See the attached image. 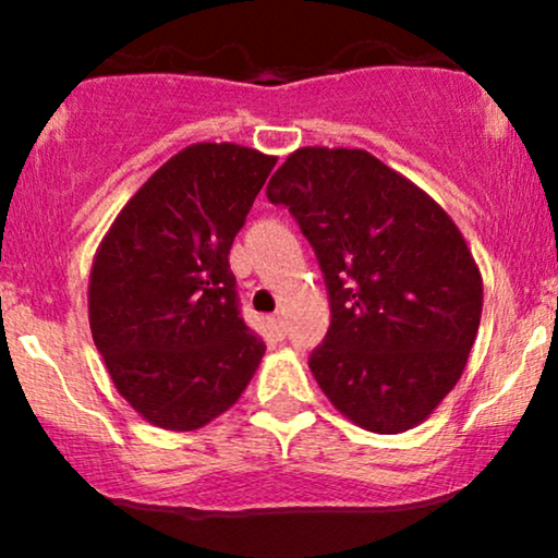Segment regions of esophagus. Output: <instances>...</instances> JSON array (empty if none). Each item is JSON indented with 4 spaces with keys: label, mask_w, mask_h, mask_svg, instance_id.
<instances>
[{
    "label": "esophagus",
    "mask_w": 558,
    "mask_h": 558,
    "mask_svg": "<svg viewBox=\"0 0 558 558\" xmlns=\"http://www.w3.org/2000/svg\"><path fill=\"white\" fill-rule=\"evenodd\" d=\"M270 323H272V330L278 332L280 338L286 336V317H283V312H275V315L270 317Z\"/></svg>",
    "instance_id": "1"
}]
</instances>
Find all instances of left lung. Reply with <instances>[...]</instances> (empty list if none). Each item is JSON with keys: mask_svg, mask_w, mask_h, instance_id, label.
<instances>
[{"mask_svg": "<svg viewBox=\"0 0 558 558\" xmlns=\"http://www.w3.org/2000/svg\"><path fill=\"white\" fill-rule=\"evenodd\" d=\"M315 248L330 328L310 369L364 430L420 425L457 386L475 343L483 280L438 204L362 149L306 146L267 183Z\"/></svg>", "mask_w": 558, "mask_h": 558, "instance_id": "left-lung-1", "label": "left lung"}]
</instances>
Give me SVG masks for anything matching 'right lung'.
I'll return each mask as SVG.
<instances>
[{"instance_id": "add662e5", "label": "right lung", "mask_w": 558, "mask_h": 558, "mask_svg": "<svg viewBox=\"0 0 558 558\" xmlns=\"http://www.w3.org/2000/svg\"><path fill=\"white\" fill-rule=\"evenodd\" d=\"M275 162L235 144L189 146L141 185L96 252L94 343L151 425H207L259 367L265 341L243 323L228 257Z\"/></svg>"}]
</instances>
